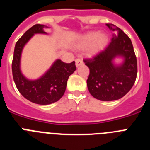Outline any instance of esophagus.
Wrapping results in <instances>:
<instances>
[{
	"label": "esophagus",
	"mask_w": 150,
	"mask_h": 150,
	"mask_svg": "<svg viewBox=\"0 0 150 150\" xmlns=\"http://www.w3.org/2000/svg\"><path fill=\"white\" fill-rule=\"evenodd\" d=\"M75 62H76V67H79V66L82 65V64H83V60H82V59H76Z\"/></svg>",
	"instance_id": "obj_1"
}]
</instances>
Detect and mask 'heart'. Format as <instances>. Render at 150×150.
I'll use <instances>...</instances> for the list:
<instances>
[{"label":"heart","instance_id":"b5f03b06","mask_svg":"<svg viewBox=\"0 0 150 150\" xmlns=\"http://www.w3.org/2000/svg\"><path fill=\"white\" fill-rule=\"evenodd\" d=\"M108 36L103 32L88 31L79 38L76 43L79 49H87L89 55H95L104 49L108 43Z\"/></svg>","mask_w":150,"mask_h":150}]
</instances>
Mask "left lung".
Masks as SVG:
<instances>
[{"label":"left lung","mask_w":150,"mask_h":150,"mask_svg":"<svg viewBox=\"0 0 150 150\" xmlns=\"http://www.w3.org/2000/svg\"><path fill=\"white\" fill-rule=\"evenodd\" d=\"M115 31L110 44L91 59H85L89 68L87 86L98 100L111 101L120 99L132 88L137 73V59L132 40L122 30L112 24H106ZM116 58L122 62L116 63Z\"/></svg>","instance_id":"left-lung-1"}]
</instances>
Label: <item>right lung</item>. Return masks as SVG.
I'll return each instance as SVG.
<instances>
[{
  "label": "right lung",
  "instance_id": "1",
  "mask_svg": "<svg viewBox=\"0 0 150 150\" xmlns=\"http://www.w3.org/2000/svg\"><path fill=\"white\" fill-rule=\"evenodd\" d=\"M44 25H34L19 38L14 49L12 71L14 82L24 98L34 104L46 105L58 101L65 91L69 76L76 71L75 62L64 63L57 59L41 76L30 79L21 70V57L24 47L34 34H47Z\"/></svg>",
  "mask_w": 150,
  "mask_h": 150
}]
</instances>
